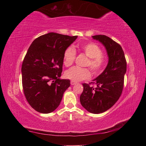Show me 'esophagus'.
I'll use <instances>...</instances> for the list:
<instances>
[{
  "mask_svg": "<svg viewBox=\"0 0 146 146\" xmlns=\"http://www.w3.org/2000/svg\"><path fill=\"white\" fill-rule=\"evenodd\" d=\"M76 84V82H74V81H71V85L73 86V85Z\"/></svg>",
  "mask_w": 146,
  "mask_h": 146,
  "instance_id": "34e87169",
  "label": "esophagus"
}]
</instances>
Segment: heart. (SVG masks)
Instances as JSON below:
<instances>
[{"instance_id": "heart-1", "label": "heart", "mask_w": 146, "mask_h": 146, "mask_svg": "<svg viewBox=\"0 0 146 146\" xmlns=\"http://www.w3.org/2000/svg\"><path fill=\"white\" fill-rule=\"evenodd\" d=\"M88 56L87 66H90L95 74H99L105 68L106 60L102 55L103 52L99 46L95 43H87L82 44L78 48ZM76 57L75 50L71 47L66 49L64 53V64L66 66H70L75 61ZM66 77L74 82L86 80L91 77V71L88 68H82L77 66L69 69L65 73Z\"/></svg>"}]
</instances>
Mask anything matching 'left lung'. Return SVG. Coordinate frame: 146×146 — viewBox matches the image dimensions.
<instances>
[{"mask_svg": "<svg viewBox=\"0 0 146 146\" xmlns=\"http://www.w3.org/2000/svg\"><path fill=\"white\" fill-rule=\"evenodd\" d=\"M93 39L105 46L109 57L104 71L90 84H82L84 90L80 101L88 111L94 114L105 112L119 99L122 93L127 63L119 44L103 35H94ZM91 83L96 84L94 88Z\"/></svg>", "mask_w": 146, "mask_h": 146, "instance_id": "obj_1", "label": "left lung"}]
</instances>
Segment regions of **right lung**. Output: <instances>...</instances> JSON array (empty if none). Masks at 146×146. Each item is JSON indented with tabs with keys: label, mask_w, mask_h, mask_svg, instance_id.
Returning a JSON list of instances; mask_svg holds the SVG:
<instances>
[{
	"label": "right lung",
	"mask_w": 146,
	"mask_h": 146,
	"mask_svg": "<svg viewBox=\"0 0 146 146\" xmlns=\"http://www.w3.org/2000/svg\"><path fill=\"white\" fill-rule=\"evenodd\" d=\"M77 36L49 33L36 38L22 64V82L27 101L35 110L49 113L58 107L69 79H60L66 49Z\"/></svg>",
	"instance_id": "right-lung-1"
}]
</instances>
